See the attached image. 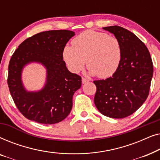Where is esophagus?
I'll list each match as a JSON object with an SVG mask.
<instances>
[{"mask_svg":"<svg viewBox=\"0 0 160 160\" xmlns=\"http://www.w3.org/2000/svg\"><path fill=\"white\" fill-rule=\"evenodd\" d=\"M82 84H86V83L89 82V79H87L86 78H82Z\"/></svg>","mask_w":160,"mask_h":160,"instance_id":"1","label":"esophagus"}]
</instances>
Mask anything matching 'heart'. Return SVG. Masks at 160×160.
Here are the masks:
<instances>
[{
  "mask_svg": "<svg viewBox=\"0 0 160 160\" xmlns=\"http://www.w3.org/2000/svg\"><path fill=\"white\" fill-rule=\"evenodd\" d=\"M63 59L73 73L84 68L85 61L89 73L108 78L117 71L122 59V47L114 36L87 30L72 41V47L63 49Z\"/></svg>",
  "mask_w": 160,
  "mask_h": 160,
  "instance_id": "b5f03b06",
  "label": "heart"
}]
</instances>
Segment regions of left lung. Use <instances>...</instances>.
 I'll return each instance as SVG.
<instances>
[{"label": "left lung", "instance_id": "obj_1", "mask_svg": "<svg viewBox=\"0 0 160 160\" xmlns=\"http://www.w3.org/2000/svg\"><path fill=\"white\" fill-rule=\"evenodd\" d=\"M114 35L122 47L119 66L111 77L94 81V102L102 114L122 119L135 112L148 98L153 63L146 45L132 32L119 26L103 28Z\"/></svg>", "mask_w": 160, "mask_h": 160}]
</instances>
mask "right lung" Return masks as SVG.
I'll use <instances>...</instances> for the list:
<instances>
[{"instance_id":"add662e5","label":"right lung","mask_w":160,"mask_h":160,"mask_svg":"<svg viewBox=\"0 0 160 160\" xmlns=\"http://www.w3.org/2000/svg\"><path fill=\"white\" fill-rule=\"evenodd\" d=\"M75 32L68 30L39 32L23 41L8 64V85L17 108L24 117L38 123L52 124L65 119L73 106L74 92L82 86V77L70 72L63 60V49ZM41 63L47 81L38 92H28L21 76L30 62Z\"/></svg>"}]
</instances>
